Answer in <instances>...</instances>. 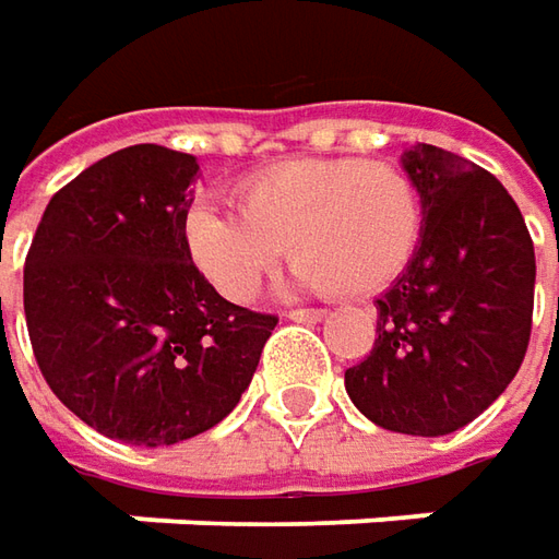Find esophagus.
Wrapping results in <instances>:
<instances>
[{"label": "esophagus", "instance_id": "obj_1", "mask_svg": "<svg viewBox=\"0 0 559 559\" xmlns=\"http://www.w3.org/2000/svg\"><path fill=\"white\" fill-rule=\"evenodd\" d=\"M289 320H295V323H320L323 317H326V311H289L286 313Z\"/></svg>", "mask_w": 559, "mask_h": 559}]
</instances>
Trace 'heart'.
<instances>
[{
	"label": "heart",
	"instance_id": "obj_1",
	"mask_svg": "<svg viewBox=\"0 0 559 559\" xmlns=\"http://www.w3.org/2000/svg\"><path fill=\"white\" fill-rule=\"evenodd\" d=\"M239 213L189 207V258L229 301H248L289 246L295 283L333 295H373L392 286L423 239L417 183L392 164L295 158L246 177Z\"/></svg>",
	"mask_w": 559,
	"mask_h": 559
}]
</instances>
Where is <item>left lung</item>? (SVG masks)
Masks as SVG:
<instances>
[{
	"mask_svg": "<svg viewBox=\"0 0 559 559\" xmlns=\"http://www.w3.org/2000/svg\"><path fill=\"white\" fill-rule=\"evenodd\" d=\"M401 164L423 199V239L376 298L373 352L345 370V392L382 429L448 436L526 357L535 248L516 202L479 164L426 142Z\"/></svg>",
	"mask_w": 559,
	"mask_h": 559,
	"instance_id": "obj_1",
	"label": "left lung"
}]
</instances>
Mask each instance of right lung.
<instances>
[{
    "label": "right lung",
    "mask_w": 559,
    "mask_h": 559,
    "mask_svg": "<svg viewBox=\"0 0 559 559\" xmlns=\"http://www.w3.org/2000/svg\"><path fill=\"white\" fill-rule=\"evenodd\" d=\"M195 177L186 152L120 148L55 192L27 251L36 364L58 401L108 439L158 448L217 426L276 326L192 264L183 221Z\"/></svg>",
    "instance_id": "1"
}]
</instances>
